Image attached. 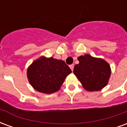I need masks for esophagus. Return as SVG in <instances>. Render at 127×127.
Wrapping results in <instances>:
<instances>
[{
  "label": "esophagus",
  "mask_w": 127,
  "mask_h": 127,
  "mask_svg": "<svg viewBox=\"0 0 127 127\" xmlns=\"http://www.w3.org/2000/svg\"><path fill=\"white\" fill-rule=\"evenodd\" d=\"M70 68H71V71H73V68H74V64H71L70 65Z\"/></svg>",
  "instance_id": "esophagus-1"
}]
</instances>
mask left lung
Returning a JSON list of instances; mask_svg holds the SVG:
<instances>
[{
	"label": "left lung",
	"mask_w": 127,
	"mask_h": 127,
	"mask_svg": "<svg viewBox=\"0 0 127 127\" xmlns=\"http://www.w3.org/2000/svg\"><path fill=\"white\" fill-rule=\"evenodd\" d=\"M77 60L79 64L75 65L73 73L85 90L99 91L107 85L111 67L107 61L89 54L80 56Z\"/></svg>",
	"instance_id": "1"
}]
</instances>
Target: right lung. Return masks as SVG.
Listing matches in <instances>:
<instances>
[{"label": "right lung", "mask_w": 127, "mask_h": 127, "mask_svg": "<svg viewBox=\"0 0 127 127\" xmlns=\"http://www.w3.org/2000/svg\"><path fill=\"white\" fill-rule=\"evenodd\" d=\"M71 70L63 61L42 56L33 61L27 69L30 84L38 92L52 94L61 89Z\"/></svg>", "instance_id": "add662e5"}]
</instances>
